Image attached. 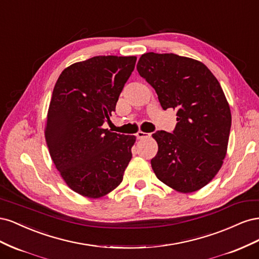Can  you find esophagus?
<instances>
[{
	"label": "esophagus",
	"instance_id": "esophagus-1",
	"mask_svg": "<svg viewBox=\"0 0 259 259\" xmlns=\"http://www.w3.org/2000/svg\"><path fill=\"white\" fill-rule=\"evenodd\" d=\"M151 135L148 134V133H145V132H138L136 134V137L137 139H144V138H149Z\"/></svg>",
	"mask_w": 259,
	"mask_h": 259
}]
</instances>
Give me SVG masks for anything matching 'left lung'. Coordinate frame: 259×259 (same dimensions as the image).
Here are the masks:
<instances>
[{
	"label": "left lung",
	"mask_w": 259,
	"mask_h": 259,
	"mask_svg": "<svg viewBox=\"0 0 259 259\" xmlns=\"http://www.w3.org/2000/svg\"><path fill=\"white\" fill-rule=\"evenodd\" d=\"M137 71L155 90L164 110H176L173 133L152 137L159 150L151 160L155 176L183 193L206 186L227 153L231 112L221 84L201 61L176 54L146 53Z\"/></svg>",
	"instance_id": "obj_1"
}]
</instances>
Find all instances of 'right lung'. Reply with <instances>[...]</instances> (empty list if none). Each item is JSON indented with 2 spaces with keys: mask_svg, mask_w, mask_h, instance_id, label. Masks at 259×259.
<instances>
[{
  "mask_svg": "<svg viewBox=\"0 0 259 259\" xmlns=\"http://www.w3.org/2000/svg\"><path fill=\"white\" fill-rule=\"evenodd\" d=\"M135 56H95L67 67L55 84L45 140L68 187L88 198L114 190L132 159L135 136L104 128L136 64Z\"/></svg>",
  "mask_w": 259,
  "mask_h": 259,
  "instance_id": "1",
  "label": "right lung"
}]
</instances>
